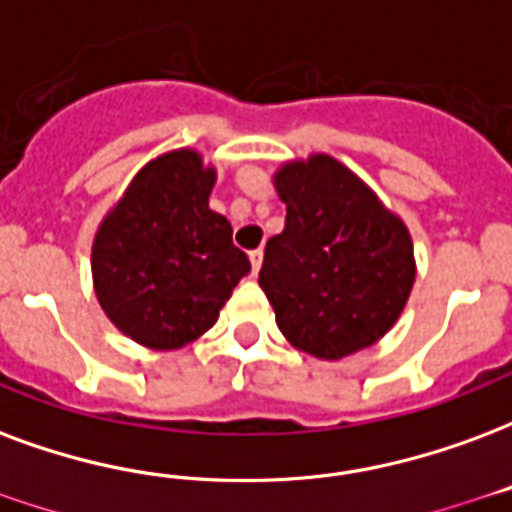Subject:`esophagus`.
I'll list each match as a JSON object with an SVG mask.
<instances>
[{
    "label": "esophagus",
    "mask_w": 512,
    "mask_h": 512,
    "mask_svg": "<svg viewBox=\"0 0 512 512\" xmlns=\"http://www.w3.org/2000/svg\"><path fill=\"white\" fill-rule=\"evenodd\" d=\"M249 263H252V274H257L260 266H263V249H252L249 252Z\"/></svg>",
    "instance_id": "34e87169"
}]
</instances>
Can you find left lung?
<instances>
[{"mask_svg":"<svg viewBox=\"0 0 512 512\" xmlns=\"http://www.w3.org/2000/svg\"><path fill=\"white\" fill-rule=\"evenodd\" d=\"M285 230L268 238L260 287L285 339L339 361L391 331L415 282L412 238L350 168L328 154L274 176Z\"/></svg>","mask_w":512,"mask_h":512,"instance_id":"left-lung-1","label":"left lung"}]
</instances>
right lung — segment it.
<instances>
[{"label": "right lung", "mask_w": 512, "mask_h": 512, "mask_svg": "<svg viewBox=\"0 0 512 512\" xmlns=\"http://www.w3.org/2000/svg\"><path fill=\"white\" fill-rule=\"evenodd\" d=\"M217 170L198 151H168L132 179L92 246L94 293L132 342L176 350L217 323L249 257L208 208Z\"/></svg>", "instance_id": "obj_1"}]
</instances>
